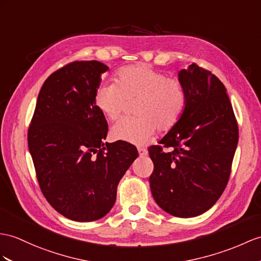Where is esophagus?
<instances>
[{"instance_id": "1", "label": "esophagus", "mask_w": 261, "mask_h": 261, "mask_svg": "<svg viewBox=\"0 0 261 261\" xmlns=\"http://www.w3.org/2000/svg\"><path fill=\"white\" fill-rule=\"evenodd\" d=\"M138 154H139V157H146L148 155V150L145 148H138Z\"/></svg>"}]
</instances>
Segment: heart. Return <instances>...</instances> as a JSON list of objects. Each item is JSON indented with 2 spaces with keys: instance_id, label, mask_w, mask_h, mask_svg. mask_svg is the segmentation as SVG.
Returning a JSON list of instances; mask_svg holds the SVG:
<instances>
[{
  "instance_id": "1",
  "label": "heart",
  "mask_w": 261,
  "mask_h": 261,
  "mask_svg": "<svg viewBox=\"0 0 261 261\" xmlns=\"http://www.w3.org/2000/svg\"><path fill=\"white\" fill-rule=\"evenodd\" d=\"M116 85L103 84L95 92L94 104L107 118H120L127 101L138 100L136 119H123L112 127L113 139L133 145H144L154 137L156 127L169 130L178 124L186 110L187 96L181 83L166 79L146 64L119 69Z\"/></svg>"
}]
</instances>
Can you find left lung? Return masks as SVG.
<instances>
[{
  "label": "left lung",
  "mask_w": 261,
  "mask_h": 261,
  "mask_svg": "<svg viewBox=\"0 0 261 261\" xmlns=\"http://www.w3.org/2000/svg\"><path fill=\"white\" fill-rule=\"evenodd\" d=\"M187 104L181 119L160 144L148 148L154 163L151 195L175 217H196L211 209L227 186L238 144V126L224 84L192 64L178 73Z\"/></svg>",
  "instance_id": "obj_1"
}]
</instances>
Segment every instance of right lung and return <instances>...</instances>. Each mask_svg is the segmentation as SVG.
Instances as JSON below:
<instances>
[{
    "mask_svg": "<svg viewBox=\"0 0 261 261\" xmlns=\"http://www.w3.org/2000/svg\"><path fill=\"white\" fill-rule=\"evenodd\" d=\"M109 69L97 61L74 62L49 75L28 134L44 197L57 213L75 221L109 214L119 180L138 157L134 145L104 143L109 126L94 96Z\"/></svg>",
    "mask_w": 261,
    "mask_h": 261,
    "instance_id": "obj_1",
    "label": "right lung"
}]
</instances>
